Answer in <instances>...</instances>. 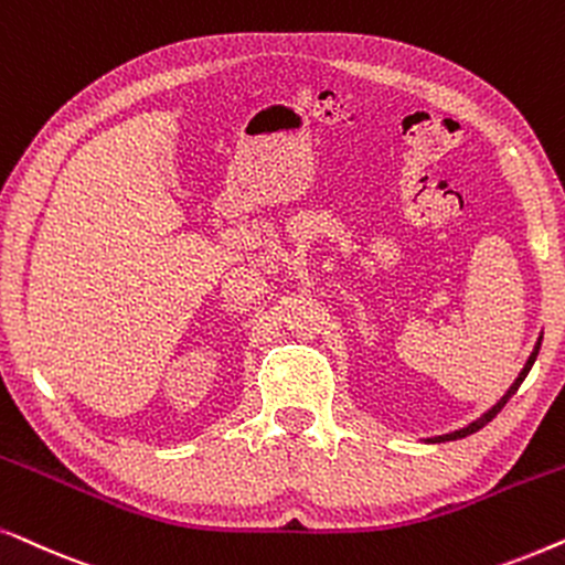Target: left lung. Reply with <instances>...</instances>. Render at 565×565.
I'll return each instance as SVG.
<instances>
[{"label": "left lung", "mask_w": 565, "mask_h": 565, "mask_svg": "<svg viewBox=\"0 0 565 565\" xmlns=\"http://www.w3.org/2000/svg\"><path fill=\"white\" fill-rule=\"evenodd\" d=\"M540 341H543V338H540ZM540 341H537V345H535V351H532V356L527 359V364H524V370H522V372H519V377H516V382H514V385H511V390H509V393H507V395H503V397H501V401H499V403H495V405H493V408L486 413V416H480L478 420H472V424H470V426H465V428H460V431H452V434H445V436H434V439H428V441H452V439H462V436H468V434H476V431H478V428H483V426L488 424V420H491V418L495 416V413H499V411L503 408V403H507V401H509V397L516 393V390H519V385H522V382H524V377H527V374H530V370H532V364H535V359H537V351H540Z\"/></svg>", "instance_id": "obj_1"}]
</instances>
